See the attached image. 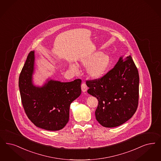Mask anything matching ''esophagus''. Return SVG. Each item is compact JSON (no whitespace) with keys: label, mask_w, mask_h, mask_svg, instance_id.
Instances as JSON below:
<instances>
[{"label":"esophagus","mask_w":161,"mask_h":161,"mask_svg":"<svg viewBox=\"0 0 161 161\" xmlns=\"http://www.w3.org/2000/svg\"><path fill=\"white\" fill-rule=\"evenodd\" d=\"M87 89H88V88H87V85L85 83H82V84H81V90H82V91L83 92H86Z\"/></svg>","instance_id":"esophagus-1"}]
</instances>
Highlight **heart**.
I'll return each instance as SVG.
<instances>
[{
  "label": "heart",
  "instance_id": "1",
  "mask_svg": "<svg viewBox=\"0 0 161 161\" xmlns=\"http://www.w3.org/2000/svg\"><path fill=\"white\" fill-rule=\"evenodd\" d=\"M110 58L107 54L97 52L81 60V63L84 67H87L88 75L92 79H99L107 73L110 65ZM71 70L77 72L78 67L74 64H70Z\"/></svg>",
  "mask_w": 161,
  "mask_h": 161
}]
</instances>
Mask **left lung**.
Wrapping results in <instances>:
<instances>
[{"mask_svg":"<svg viewBox=\"0 0 161 161\" xmlns=\"http://www.w3.org/2000/svg\"><path fill=\"white\" fill-rule=\"evenodd\" d=\"M87 92L96 97V119L103 126L114 128L135 114L139 99V74L130 56L120 57L115 66L99 79L86 81Z\"/></svg>","mask_w":161,"mask_h":161,"instance_id":"1","label":"left lung"}]
</instances>
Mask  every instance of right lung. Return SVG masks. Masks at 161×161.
I'll list each match as a JSON object with an SVG mask.
<instances>
[{"mask_svg": "<svg viewBox=\"0 0 161 161\" xmlns=\"http://www.w3.org/2000/svg\"><path fill=\"white\" fill-rule=\"evenodd\" d=\"M35 53L31 52L19 74L21 103L26 115L37 127L48 130L64 128L69 121L70 105L81 95L80 79L63 83L48 80L42 87L33 85Z\"/></svg>", "mask_w": 161, "mask_h": 161, "instance_id": "right-lung-1", "label": "right lung"}]
</instances>
